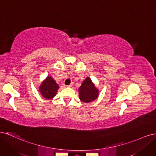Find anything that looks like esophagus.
<instances>
[{
	"mask_svg": "<svg viewBox=\"0 0 156 156\" xmlns=\"http://www.w3.org/2000/svg\"><path fill=\"white\" fill-rule=\"evenodd\" d=\"M72 85H73V83H72L70 84H69V85H68L67 87H72Z\"/></svg>",
	"mask_w": 156,
	"mask_h": 156,
	"instance_id": "obj_1",
	"label": "esophagus"
}]
</instances>
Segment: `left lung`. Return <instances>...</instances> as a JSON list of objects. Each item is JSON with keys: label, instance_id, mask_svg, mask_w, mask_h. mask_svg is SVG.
Segmentation results:
<instances>
[{"label": "left lung", "instance_id": "8db88e82", "mask_svg": "<svg viewBox=\"0 0 156 156\" xmlns=\"http://www.w3.org/2000/svg\"><path fill=\"white\" fill-rule=\"evenodd\" d=\"M99 90L89 77H87L79 88V99L83 102L90 103L98 97Z\"/></svg>", "mask_w": 156, "mask_h": 156}]
</instances>
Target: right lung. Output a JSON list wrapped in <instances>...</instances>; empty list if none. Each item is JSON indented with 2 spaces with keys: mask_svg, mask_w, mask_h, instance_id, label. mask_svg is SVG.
Listing matches in <instances>:
<instances>
[{
  "mask_svg": "<svg viewBox=\"0 0 156 156\" xmlns=\"http://www.w3.org/2000/svg\"><path fill=\"white\" fill-rule=\"evenodd\" d=\"M59 87L53 77L48 76L41 83L39 88L41 96L47 100H51L58 91Z\"/></svg>",
  "mask_w": 156,
  "mask_h": 156,
  "instance_id": "1",
  "label": "right lung"
}]
</instances>
